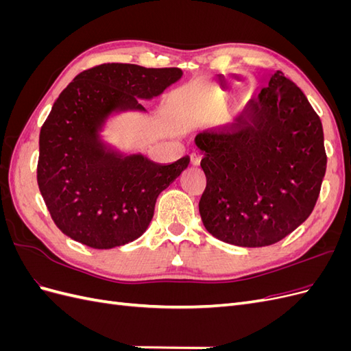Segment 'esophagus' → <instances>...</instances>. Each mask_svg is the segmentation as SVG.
<instances>
[{
    "label": "esophagus",
    "mask_w": 351,
    "mask_h": 351,
    "mask_svg": "<svg viewBox=\"0 0 351 351\" xmlns=\"http://www.w3.org/2000/svg\"><path fill=\"white\" fill-rule=\"evenodd\" d=\"M200 161H202V156L196 152H193L192 155H190V164H192L193 167H197L200 165Z\"/></svg>",
    "instance_id": "1"
}]
</instances>
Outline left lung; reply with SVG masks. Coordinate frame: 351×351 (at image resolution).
<instances>
[{"label":"left lung","instance_id":"obj_1","mask_svg":"<svg viewBox=\"0 0 351 351\" xmlns=\"http://www.w3.org/2000/svg\"><path fill=\"white\" fill-rule=\"evenodd\" d=\"M195 145L208 180L199 212L215 239L269 246L312 214L326 171L322 123L282 71L247 102L237 124L200 132Z\"/></svg>","mask_w":351,"mask_h":351}]
</instances>
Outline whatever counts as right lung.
<instances>
[{"label": "right lung", "instance_id": "right-lung-1", "mask_svg": "<svg viewBox=\"0 0 351 351\" xmlns=\"http://www.w3.org/2000/svg\"><path fill=\"white\" fill-rule=\"evenodd\" d=\"M183 77L180 69L102 64L77 74L60 93L39 134L38 184L56 226L92 249H112L149 227L158 196L190 158L159 164L105 139L121 114H147Z\"/></svg>", "mask_w": 351, "mask_h": 351}]
</instances>
